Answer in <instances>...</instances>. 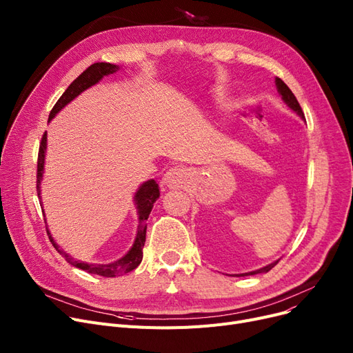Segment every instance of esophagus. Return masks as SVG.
<instances>
[{
  "label": "esophagus",
  "instance_id": "esophagus-1",
  "mask_svg": "<svg viewBox=\"0 0 353 353\" xmlns=\"http://www.w3.org/2000/svg\"><path fill=\"white\" fill-rule=\"evenodd\" d=\"M188 179H189V172L184 169V167L176 165V167H172V169L165 173L164 183L165 186L176 189V188H183L184 184H186Z\"/></svg>",
  "mask_w": 353,
  "mask_h": 353
}]
</instances>
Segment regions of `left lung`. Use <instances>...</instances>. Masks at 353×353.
<instances>
[{"instance_id": "8db88e82", "label": "left lung", "mask_w": 353, "mask_h": 353, "mask_svg": "<svg viewBox=\"0 0 353 353\" xmlns=\"http://www.w3.org/2000/svg\"><path fill=\"white\" fill-rule=\"evenodd\" d=\"M276 87H277V91H279V94L282 96V100L294 111V113H298L303 120H305V114H303V111H302V107H301V104L298 103V100H296V97H294V94L292 92V90L281 80V79H277L276 77ZM277 262L279 261H276V262H273V263H270V265H268V266H265V268H262V269H257V270H253V272H249V273H242L243 276H250V274H257V273H268L272 268H274L276 265H277Z\"/></svg>"}]
</instances>
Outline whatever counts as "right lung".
<instances>
[{
  "label": "right lung",
  "mask_w": 353,
  "mask_h": 353,
  "mask_svg": "<svg viewBox=\"0 0 353 353\" xmlns=\"http://www.w3.org/2000/svg\"><path fill=\"white\" fill-rule=\"evenodd\" d=\"M119 68H120L119 65L110 64V63H94V64H91L63 92V96L59 99V101L55 103V105L52 107L50 117H48V121H51L52 117L57 114L61 108H64L70 101H72L79 94H81L84 90H87L91 85L97 84L104 76H108V74L116 72ZM46 148H47V132L41 137L40 150H39V161H37V194H39L40 201H41L40 184H41L43 174H44ZM159 197H160L159 184L153 179L144 181L141 186L139 188V190L134 194V205H136V209H137V213H139V228H137L136 240H134L132 249H130L121 259H119V261H116L113 263L94 265V263H85V262H81V261H76V259L71 257L64 250H61L60 246L54 242V239H52V236H51V233L47 228V234L50 237V242L52 243L55 250H57L70 265L76 266L81 270H85L91 274H99V276H104V277H116V276H121L124 273L132 272L141 263L143 248H144V242H145V230H147L145 220L148 219V214H150V212L154 206V203ZM40 205L43 206V203H40ZM41 210L44 213V209H41Z\"/></svg>",
  "instance_id": "obj_1"
}]
</instances>
